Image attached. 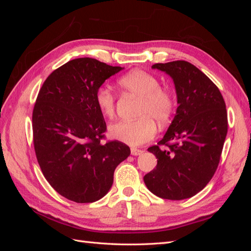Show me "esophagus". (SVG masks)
Here are the masks:
<instances>
[{
	"label": "esophagus",
	"instance_id": "1",
	"mask_svg": "<svg viewBox=\"0 0 251 251\" xmlns=\"http://www.w3.org/2000/svg\"><path fill=\"white\" fill-rule=\"evenodd\" d=\"M142 153H143V151H141V150L134 149V148L131 149V154H132L133 156H139V155H141Z\"/></svg>",
	"mask_w": 251,
	"mask_h": 251
}]
</instances>
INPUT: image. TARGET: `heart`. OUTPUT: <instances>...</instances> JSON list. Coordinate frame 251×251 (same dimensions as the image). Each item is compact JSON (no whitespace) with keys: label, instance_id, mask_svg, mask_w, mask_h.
<instances>
[{"label":"heart","instance_id":"heart-1","mask_svg":"<svg viewBox=\"0 0 251 251\" xmlns=\"http://www.w3.org/2000/svg\"><path fill=\"white\" fill-rule=\"evenodd\" d=\"M118 86L126 92L140 100L136 120H121L109 126L112 138L128 146L138 147L153 139L157 127L154 123L168 121L174 110V98L168 90L160 88V82L153 75L134 70L118 79ZM98 109L105 117L115 115V97L105 88H100L95 93Z\"/></svg>","mask_w":251,"mask_h":251}]
</instances>
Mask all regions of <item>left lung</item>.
<instances>
[{
  "instance_id": "1",
  "label": "left lung",
  "mask_w": 251,
  "mask_h": 251,
  "mask_svg": "<svg viewBox=\"0 0 251 251\" xmlns=\"http://www.w3.org/2000/svg\"><path fill=\"white\" fill-rule=\"evenodd\" d=\"M151 68L173 78L178 108L163 138L148 149L157 166L143 177L144 183L162 199L191 198L207 185L219 165L228 126L225 101L191 63L175 60Z\"/></svg>"
}]
</instances>
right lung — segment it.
Segmentation results:
<instances>
[{"label": "right lung", "mask_w": 251, "mask_h": 251, "mask_svg": "<svg viewBox=\"0 0 251 251\" xmlns=\"http://www.w3.org/2000/svg\"><path fill=\"white\" fill-rule=\"evenodd\" d=\"M81 57L53 71L37 95L32 113L37 162L49 184L68 200L92 203L113 184L114 171L130 156L126 144H101L107 125L95 93L123 70Z\"/></svg>", "instance_id": "right-lung-1"}]
</instances>
